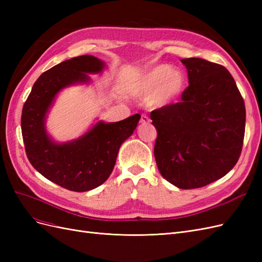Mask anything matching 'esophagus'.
<instances>
[{
  "mask_svg": "<svg viewBox=\"0 0 262 262\" xmlns=\"http://www.w3.org/2000/svg\"><path fill=\"white\" fill-rule=\"evenodd\" d=\"M150 120H149V118H148V116L147 115H145V114H142L141 115V119H140V122L141 123H148Z\"/></svg>",
  "mask_w": 262,
  "mask_h": 262,
  "instance_id": "34e87169",
  "label": "esophagus"
}]
</instances>
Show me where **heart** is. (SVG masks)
I'll return each instance as SVG.
<instances>
[{
  "mask_svg": "<svg viewBox=\"0 0 262 262\" xmlns=\"http://www.w3.org/2000/svg\"><path fill=\"white\" fill-rule=\"evenodd\" d=\"M182 87V78L175 70L166 66H158L149 70L134 85L136 94H152L150 100L154 105L162 106L175 98Z\"/></svg>",
  "mask_w": 262,
  "mask_h": 262,
  "instance_id": "1",
  "label": "heart"
}]
</instances>
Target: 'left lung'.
<instances>
[{
  "label": "left lung",
  "mask_w": 262,
  "mask_h": 262,
  "mask_svg": "<svg viewBox=\"0 0 262 262\" xmlns=\"http://www.w3.org/2000/svg\"><path fill=\"white\" fill-rule=\"evenodd\" d=\"M189 86L181 101L150 113L162 176L180 189L207 186L231 170L242 153L246 108L231 73L200 58L181 59Z\"/></svg>",
  "instance_id": "1"
}]
</instances>
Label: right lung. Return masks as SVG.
<instances>
[{
  "instance_id": "obj_1",
  "label": "right lung",
  "mask_w": 262,
  "mask_h": 262,
  "mask_svg": "<svg viewBox=\"0 0 262 262\" xmlns=\"http://www.w3.org/2000/svg\"><path fill=\"white\" fill-rule=\"evenodd\" d=\"M104 62L80 55L46 71L35 82L21 112V134L26 155L34 168L63 188L84 192L97 188L112 173L118 150L136 130L141 116L105 123L99 121L83 137L57 144L45 129L46 114L62 89L89 82L86 73H99Z\"/></svg>"
}]
</instances>
